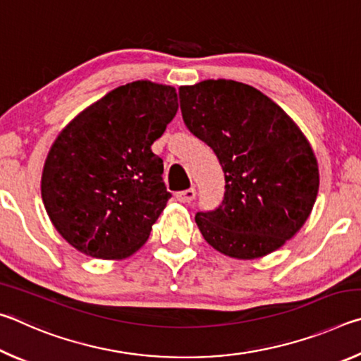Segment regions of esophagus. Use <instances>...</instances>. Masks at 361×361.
Here are the masks:
<instances>
[{"mask_svg": "<svg viewBox=\"0 0 361 361\" xmlns=\"http://www.w3.org/2000/svg\"><path fill=\"white\" fill-rule=\"evenodd\" d=\"M194 199H195L194 188H189V189H185V191L176 192V200H180V202H183V204H191Z\"/></svg>", "mask_w": 361, "mask_h": 361, "instance_id": "1", "label": "esophagus"}]
</instances>
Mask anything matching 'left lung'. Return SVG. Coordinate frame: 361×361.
Instances as JSON below:
<instances>
[{
	"label": "left lung",
	"instance_id": "left-lung-1",
	"mask_svg": "<svg viewBox=\"0 0 361 361\" xmlns=\"http://www.w3.org/2000/svg\"><path fill=\"white\" fill-rule=\"evenodd\" d=\"M183 121L215 152L224 197L195 213L204 239L232 258L276 252L309 218L319 192L312 148L277 103L252 85L209 79L178 90Z\"/></svg>",
	"mask_w": 361,
	"mask_h": 361
}]
</instances>
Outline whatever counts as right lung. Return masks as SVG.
Listing matches in <instances>:
<instances>
[{
    "mask_svg": "<svg viewBox=\"0 0 361 361\" xmlns=\"http://www.w3.org/2000/svg\"><path fill=\"white\" fill-rule=\"evenodd\" d=\"M178 111L170 85H119L60 132L41 178L46 212L79 252L103 259L130 256L148 240L172 194L151 145Z\"/></svg>",
    "mask_w": 361,
    "mask_h": 361,
    "instance_id": "add662e5",
    "label": "right lung"
}]
</instances>
